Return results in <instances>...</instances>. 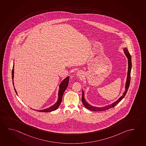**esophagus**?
<instances>
[{
  "label": "esophagus",
  "mask_w": 146,
  "mask_h": 146,
  "mask_svg": "<svg viewBox=\"0 0 146 146\" xmlns=\"http://www.w3.org/2000/svg\"><path fill=\"white\" fill-rule=\"evenodd\" d=\"M83 74L82 72L78 71V72H76V76H83Z\"/></svg>",
  "instance_id": "1"
}]
</instances>
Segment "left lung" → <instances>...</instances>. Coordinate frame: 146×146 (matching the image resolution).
Instances as JSON below:
<instances>
[{"mask_svg": "<svg viewBox=\"0 0 146 146\" xmlns=\"http://www.w3.org/2000/svg\"><path fill=\"white\" fill-rule=\"evenodd\" d=\"M123 51L124 52L125 56L128 59V71L127 75V79L126 81V84L125 86V91L123 93V94L119 99L117 100L116 101L113 102L111 104H109L106 106L104 107H97L92 106L90 104H89L87 102H86L85 97H84V91L82 90V101L83 104L84 106L86 107L87 109L92 111H104L106 110H107L108 109L113 108L118 104L119 102L121 101V100L124 97L126 93L127 92L129 86L130 82V73H131V67H132V63H131V57L130 54L129 52L128 51L127 49L126 48H123Z\"/></svg>", "mask_w": 146, "mask_h": 146, "instance_id": "left-lung-1", "label": "left lung"}]
</instances>
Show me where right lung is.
Instances as JSON below:
<instances>
[{"label":"right lung","instance_id":"right-lung-1","mask_svg":"<svg viewBox=\"0 0 146 146\" xmlns=\"http://www.w3.org/2000/svg\"><path fill=\"white\" fill-rule=\"evenodd\" d=\"M14 63L13 64V70H12V79H13V83L14 85ZM69 78L70 76H67L66 78L64 79L60 84L59 86V91H58V100L57 102H56L55 104L53 105L52 106L49 107L48 108L44 109V110H34L36 111H40V112H44V113H48V112H51V111H54L58 109V107L60 106V104L62 102V98L63 95V93L64 92L66 89L67 88L68 85V82H69ZM14 89L15 90V92H17L16 90L15 89V88L14 87Z\"/></svg>","mask_w":146,"mask_h":146}]
</instances>
